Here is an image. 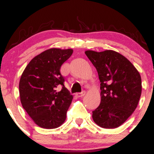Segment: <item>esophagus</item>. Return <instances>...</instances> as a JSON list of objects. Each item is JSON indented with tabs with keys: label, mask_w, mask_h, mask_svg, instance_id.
I'll use <instances>...</instances> for the list:
<instances>
[{
	"label": "esophagus",
	"mask_w": 154,
	"mask_h": 154,
	"mask_svg": "<svg viewBox=\"0 0 154 154\" xmlns=\"http://www.w3.org/2000/svg\"><path fill=\"white\" fill-rule=\"evenodd\" d=\"M77 97H82V96H84L85 95V91H82L81 92V93H77Z\"/></svg>",
	"instance_id": "esophagus-1"
}]
</instances>
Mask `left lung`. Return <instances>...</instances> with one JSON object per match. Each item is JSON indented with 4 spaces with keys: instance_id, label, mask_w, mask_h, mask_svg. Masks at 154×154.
<instances>
[{
    "instance_id": "left-lung-1",
    "label": "left lung",
    "mask_w": 154,
    "mask_h": 154,
    "mask_svg": "<svg viewBox=\"0 0 154 154\" xmlns=\"http://www.w3.org/2000/svg\"><path fill=\"white\" fill-rule=\"evenodd\" d=\"M100 82V103L93 111V119L106 129L119 127L137 108L142 91L138 71L125 56L116 51H86Z\"/></svg>"
}]
</instances>
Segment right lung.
Segmentation results:
<instances>
[{
	"mask_svg": "<svg viewBox=\"0 0 154 154\" xmlns=\"http://www.w3.org/2000/svg\"><path fill=\"white\" fill-rule=\"evenodd\" d=\"M72 53V49L51 48L43 51L31 60L21 76V103L40 128H56L66 119L73 96L65 88L61 68ZM60 86L63 88L58 92Z\"/></svg>",
	"mask_w": 154,
	"mask_h": 154,
	"instance_id": "obj_1",
	"label": "right lung"
}]
</instances>
